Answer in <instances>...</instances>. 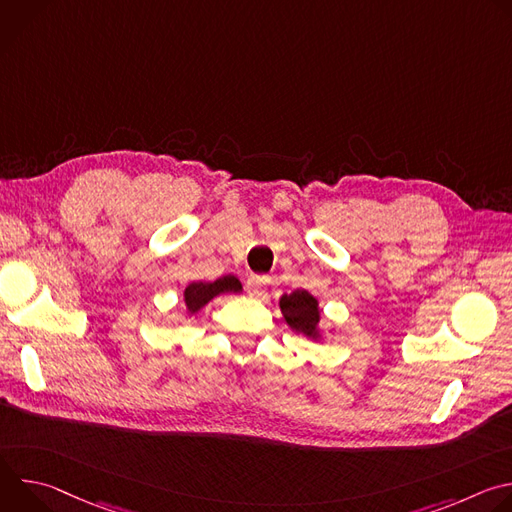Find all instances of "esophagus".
Instances as JSON below:
<instances>
[{"mask_svg":"<svg viewBox=\"0 0 512 512\" xmlns=\"http://www.w3.org/2000/svg\"><path fill=\"white\" fill-rule=\"evenodd\" d=\"M267 283H269V277L267 275H251L247 279V291L251 298H261L265 296L267 291Z\"/></svg>","mask_w":512,"mask_h":512,"instance_id":"34e87169","label":"esophagus"}]
</instances>
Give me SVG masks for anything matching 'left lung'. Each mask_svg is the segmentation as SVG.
<instances>
[{
  "mask_svg": "<svg viewBox=\"0 0 512 512\" xmlns=\"http://www.w3.org/2000/svg\"><path fill=\"white\" fill-rule=\"evenodd\" d=\"M279 308L283 312L285 322L294 328L296 332L314 336L316 326L320 322V312H318V302L314 296H310L308 291H291V294H285L279 300Z\"/></svg>",
  "mask_w": 512,
  "mask_h": 512,
  "instance_id": "8db88e82",
  "label": "left lung"
}]
</instances>
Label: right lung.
Listing matches in <instances>:
<instances>
[{"label": "right lung", "mask_w": 512, "mask_h": 512, "mask_svg": "<svg viewBox=\"0 0 512 512\" xmlns=\"http://www.w3.org/2000/svg\"><path fill=\"white\" fill-rule=\"evenodd\" d=\"M229 291H241V281L235 275H225L216 281H194L186 287L184 300L188 306V312H198L204 304H208L212 298L229 294Z\"/></svg>", "instance_id": "add662e5"}]
</instances>
